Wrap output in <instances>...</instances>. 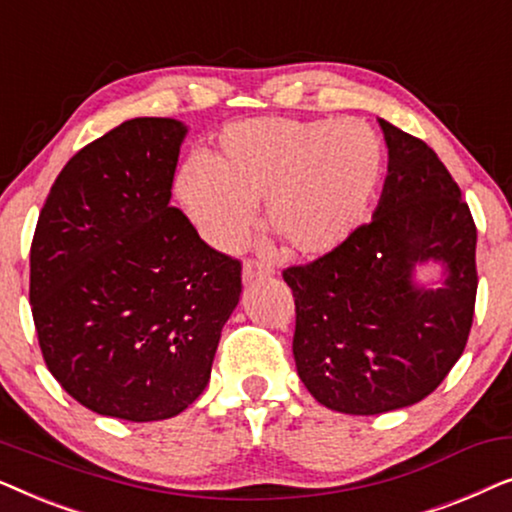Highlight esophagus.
<instances>
[{
	"mask_svg": "<svg viewBox=\"0 0 512 512\" xmlns=\"http://www.w3.org/2000/svg\"><path fill=\"white\" fill-rule=\"evenodd\" d=\"M272 275V268L268 265L258 263V261H247L242 268V282L244 284H251L254 279H263V277H270Z\"/></svg>",
	"mask_w": 512,
	"mask_h": 512,
	"instance_id": "obj_1",
	"label": "esophagus"
}]
</instances>
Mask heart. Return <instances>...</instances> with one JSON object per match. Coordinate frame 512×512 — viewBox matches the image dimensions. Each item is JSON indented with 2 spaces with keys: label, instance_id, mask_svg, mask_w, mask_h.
<instances>
[{
  "label": "heart",
  "instance_id": "1",
  "mask_svg": "<svg viewBox=\"0 0 512 512\" xmlns=\"http://www.w3.org/2000/svg\"><path fill=\"white\" fill-rule=\"evenodd\" d=\"M382 144L359 121L251 118L221 132L207 160H186L174 198L202 240L240 251L265 221L296 256L326 254L366 216L382 174Z\"/></svg>",
  "mask_w": 512,
  "mask_h": 512
}]
</instances>
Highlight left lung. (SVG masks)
<instances>
[{
    "instance_id": "left-lung-1",
    "label": "left lung",
    "mask_w": 512,
    "mask_h": 512,
    "mask_svg": "<svg viewBox=\"0 0 512 512\" xmlns=\"http://www.w3.org/2000/svg\"><path fill=\"white\" fill-rule=\"evenodd\" d=\"M377 121L389 165L373 221L317 261L284 270L300 380L345 415L429 396L464 354L478 291V233L457 181L422 139ZM426 262L444 268L438 287L414 279Z\"/></svg>"
}]
</instances>
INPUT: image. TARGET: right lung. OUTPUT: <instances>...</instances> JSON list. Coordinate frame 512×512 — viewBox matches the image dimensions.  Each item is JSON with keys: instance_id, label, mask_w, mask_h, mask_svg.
<instances>
[{"instance_id": "right-lung-1", "label": "right lung", "mask_w": 512, "mask_h": 512, "mask_svg": "<svg viewBox=\"0 0 512 512\" xmlns=\"http://www.w3.org/2000/svg\"><path fill=\"white\" fill-rule=\"evenodd\" d=\"M186 132L177 118L121 123L62 167L39 214L30 303L41 354L97 415L184 412L240 303V261L170 207Z\"/></svg>"}]
</instances>
